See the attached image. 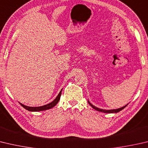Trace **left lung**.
I'll return each instance as SVG.
<instances>
[{
  "label": "left lung",
  "instance_id": "8db88e82",
  "mask_svg": "<svg viewBox=\"0 0 148 148\" xmlns=\"http://www.w3.org/2000/svg\"><path fill=\"white\" fill-rule=\"evenodd\" d=\"M88 103H89V105L90 106L92 107L93 109H95V110H96V111H100V112H105V113H116V112H119V111H122V110L123 109H124L125 107L127 106V104L126 105V106H123V107H121V108H119V109H111V110H104V109H100V108H98V107H95V106H94L93 105H92L91 104L90 102H89V101L88 100Z\"/></svg>",
  "mask_w": 148,
  "mask_h": 148
}]
</instances>
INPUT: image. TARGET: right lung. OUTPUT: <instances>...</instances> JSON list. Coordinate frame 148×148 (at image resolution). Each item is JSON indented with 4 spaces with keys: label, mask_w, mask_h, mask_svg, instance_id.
Returning <instances> with one entry per match:
<instances>
[{
    "label": "right lung",
    "mask_w": 148,
    "mask_h": 148,
    "mask_svg": "<svg viewBox=\"0 0 148 148\" xmlns=\"http://www.w3.org/2000/svg\"><path fill=\"white\" fill-rule=\"evenodd\" d=\"M61 91H62V89L61 90V91L59 93V95H58L57 97L55 98L54 100H53L51 103H48L47 105H45L43 106H40V107H29V106H26L23 105L22 103L20 104L24 108L26 109V110H28L29 111H45V110L47 109H50L52 107H54L56 104L58 103V101L60 100V97L61 95Z\"/></svg>",
    "instance_id": "1"
}]
</instances>
